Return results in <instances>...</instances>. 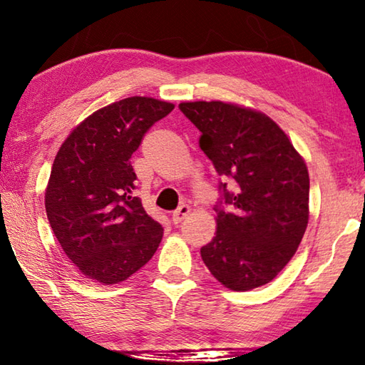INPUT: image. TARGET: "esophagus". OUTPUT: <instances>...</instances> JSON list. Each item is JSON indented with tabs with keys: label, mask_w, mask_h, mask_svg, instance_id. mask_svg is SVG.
Listing matches in <instances>:
<instances>
[{
	"label": "esophagus",
	"mask_w": 365,
	"mask_h": 365,
	"mask_svg": "<svg viewBox=\"0 0 365 365\" xmlns=\"http://www.w3.org/2000/svg\"><path fill=\"white\" fill-rule=\"evenodd\" d=\"M191 212V207L188 205H182L178 206L177 211L172 214V224L178 225L183 219H187V215Z\"/></svg>",
	"instance_id": "obj_1"
}]
</instances>
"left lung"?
Returning a JSON list of instances; mask_svg holds the SVG:
<instances>
[{
    "mask_svg": "<svg viewBox=\"0 0 365 365\" xmlns=\"http://www.w3.org/2000/svg\"><path fill=\"white\" fill-rule=\"evenodd\" d=\"M182 113L201 132L200 148L222 183L217 230L201 248L209 272L233 292L262 287L298 250L309 222V172L287 133L261 110L224 101H188Z\"/></svg>",
    "mask_w": 365,
    "mask_h": 365,
    "instance_id": "8db88e82",
    "label": "left lung"
}]
</instances>
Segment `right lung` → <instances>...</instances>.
<instances>
[{"instance_id": "obj_1", "label": "right lung", "mask_w": 365, "mask_h": 365, "mask_svg": "<svg viewBox=\"0 0 365 365\" xmlns=\"http://www.w3.org/2000/svg\"><path fill=\"white\" fill-rule=\"evenodd\" d=\"M174 108L148 96L125 98L95 110L61 145L45 191L46 215L86 279L120 283L156 252L163 225L133 196L130 158L153 123Z\"/></svg>"}]
</instances>
